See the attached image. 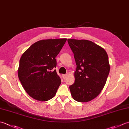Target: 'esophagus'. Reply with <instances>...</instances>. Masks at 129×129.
Returning <instances> with one entry per match:
<instances>
[{
  "label": "esophagus",
  "mask_w": 129,
  "mask_h": 129,
  "mask_svg": "<svg viewBox=\"0 0 129 129\" xmlns=\"http://www.w3.org/2000/svg\"><path fill=\"white\" fill-rule=\"evenodd\" d=\"M68 75L67 74H62V77L63 79H66L67 78Z\"/></svg>",
  "instance_id": "obj_1"
}]
</instances>
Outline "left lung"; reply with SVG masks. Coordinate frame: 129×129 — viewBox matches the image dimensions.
<instances>
[{
    "mask_svg": "<svg viewBox=\"0 0 129 129\" xmlns=\"http://www.w3.org/2000/svg\"><path fill=\"white\" fill-rule=\"evenodd\" d=\"M74 54L76 68L75 83L69 86L73 98L80 103L88 102L99 95L110 72L105 49L87 40L68 39Z\"/></svg>",
    "mask_w": 129,
    "mask_h": 129,
    "instance_id": "left-lung-1",
    "label": "left lung"
}]
</instances>
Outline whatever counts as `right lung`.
I'll list each match as a JSON object with an SVG mask.
<instances>
[{"instance_id":"right-lung-1","label":"right lung","mask_w":129,"mask_h":129,"mask_svg":"<svg viewBox=\"0 0 129 129\" xmlns=\"http://www.w3.org/2000/svg\"><path fill=\"white\" fill-rule=\"evenodd\" d=\"M44 39L35 42L21 55L18 75L23 88L35 100L46 101L55 96L61 80L57 74L56 56L67 41Z\"/></svg>"}]
</instances>
